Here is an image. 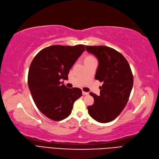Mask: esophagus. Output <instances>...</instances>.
Listing matches in <instances>:
<instances>
[{"label": "esophagus", "mask_w": 159, "mask_h": 159, "mask_svg": "<svg viewBox=\"0 0 159 159\" xmlns=\"http://www.w3.org/2000/svg\"><path fill=\"white\" fill-rule=\"evenodd\" d=\"M82 94H83L84 95H88L89 94V93L88 92H85V91H82Z\"/></svg>", "instance_id": "obj_1"}]
</instances>
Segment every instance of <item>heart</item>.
Masks as SVG:
<instances>
[{"mask_svg":"<svg viewBox=\"0 0 159 159\" xmlns=\"http://www.w3.org/2000/svg\"><path fill=\"white\" fill-rule=\"evenodd\" d=\"M95 57L91 55V54H87L84 58V62H87V61H92V60H95Z\"/></svg>","mask_w":159,"mask_h":159,"instance_id":"1","label":"heart"}]
</instances>
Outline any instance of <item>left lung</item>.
I'll list each match as a JSON object with an SVG mask.
<instances>
[{"label": "left lung", "instance_id": "1", "mask_svg": "<svg viewBox=\"0 0 159 159\" xmlns=\"http://www.w3.org/2000/svg\"><path fill=\"white\" fill-rule=\"evenodd\" d=\"M86 51L97 58L95 78L102 82L100 95L90 93L94 103L87 107L91 118L101 123L112 121L124 110L134 84L127 60L115 49L105 46H86Z\"/></svg>", "mask_w": 159, "mask_h": 159}]
</instances>
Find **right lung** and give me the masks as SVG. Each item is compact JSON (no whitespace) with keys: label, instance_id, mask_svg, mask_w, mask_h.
Here are the masks:
<instances>
[{"label":"right lung","instance_id":"right-lung-1","mask_svg":"<svg viewBox=\"0 0 159 159\" xmlns=\"http://www.w3.org/2000/svg\"><path fill=\"white\" fill-rule=\"evenodd\" d=\"M85 51L84 45H52L37 54L29 69V89L38 109L54 121H61L72 112L81 90L70 89L62 80L68 79L70 68Z\"/></svg>","mask_w":159,"mask_h":159}]
</instances>
